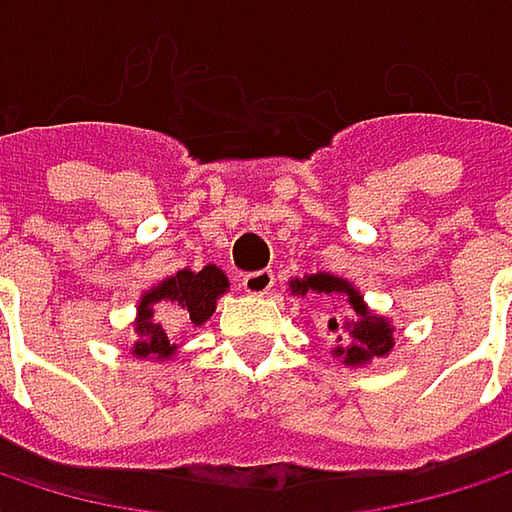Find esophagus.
<instances>
[{"mask_svg":"<svg viewBox=\"0 0 512 512\" xmlns=\"http://www.w3.org/2000/svg\"><path fill=\"white\" fill-rule=\"evenodd\" d=\"M243 290L249 293V296H266L269 290H272V284H275V278H272V272L269 269H257V272H249V275H243Z\"/></svg>","mask_w":512,"mask_h":512,"instance_id":"obj_1","label":"esophagus"}]
</instances>
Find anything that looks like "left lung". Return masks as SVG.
<instances>
[{
    "label": "left lung",
    "instance_id": "8db88e82",
    "mask_svg": "<svg viewBox=\"0 0 512 512\" xmlns=\"http://www.w3.org/2000/svg\"><path fill=\"white\" fill-rule=\"evenodd\" d=\"M290 293L293 296H326L332 302H341L344 317L329 314L326 320V332L338 335V344L332 347V356L341 358V364L347 367H367L373 358L391 356L394 350V326L388 317L370 311V305L364 302L361 290L353 287V281L332 275V272H314L305 278H293L290 281Z\"/></svg>",
    "mask_w": 512,
    "mask_h": 512
}]
</instances>
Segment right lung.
Masks as SVG:
<instances>
[{
	"mask_svg": "<svg viewBox=\"0 0 512 512\" xmlns=\"http://www.w3.org/2000/svg\"><path fill=\"white\" fill-rule=\"evenodd\" d=\"M231 287L228 275L216 266L207 263L204 269H180L168 278H162L151 290L139 296L136 305V320L133 332L136 341L130 347V356L142 361H168L177 356L180 344H171V332L159 320V314H168V326L180 329L186 323L204 326L213 311L219 296H225Z\"/></svg>",
	"mask_w": 512,
	"mask_h": 512,
	"instance_id": "1",
	"label": "right lung"
}]
</instances>
